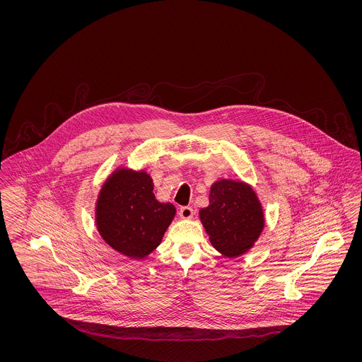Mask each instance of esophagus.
Here are the masks:
<instances>
[{
	"label": "esophagus",
	"instance_id": "1",
	"mask_svg": "<svg viewBox=\"0 0 362 362\" xmlns=\"http://www.w3.org/2000/svg\"><path fill=\"white\" fill-rule=\"evenodd\" d=\"M192 214H194L192 207L183 206L180 207V210H179V216H180L182 218H185V220H189V218L192 217Z\"/></svg>",
	"mask_w": 362,
	"mask_h": 362
}]
</instances>
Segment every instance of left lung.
<instances>
[{
  "mask_svg": "<svg viewBox=\"0 0 362 362\" xmlns=\"http://www.w3.org/2000/svg\"><path fill=\"white\" fill-rule=\"evenodd\" d=\"M209 202L199 217L213 247L228 258L247 252L264 225L255 192L245 183L224 179L211 186Z\"/></svg>",
  "mask_w": 362,
  "mask_h": 362,
  "instance_id": "left-lung-1",
  "label": "left lung"
}]
</instances>
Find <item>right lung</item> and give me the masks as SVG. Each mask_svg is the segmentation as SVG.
Here are the masks:
<instances>
[{"instance_id":"right-lung-1","label":"right lung","mask_w":362,"mask_h":362,"mask_svg":"<svg viewBox=\"0 0 362 362\" xmlns=\"http://www.w3.org/2000/svg\"><path fill=\"white\" fill-rule=\"evenodd\" d=\"M175 211L173 204L156 199L148 173L122 168L100 191L96 223L108 245L126 257L141 259L160 244Z\"/></svg>"}]
</instances>
